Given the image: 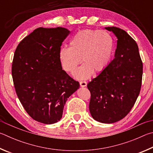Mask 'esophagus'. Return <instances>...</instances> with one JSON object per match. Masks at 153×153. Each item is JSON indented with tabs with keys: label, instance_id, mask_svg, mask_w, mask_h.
<instances>
[{
	"label": "esophagus",
	"instance_id": "1",
	"mask_svg": "<svg viewBox=\"0 0 153 153\" xmlns=\"http://www.w3.org/2000/svg\"><path fill=\"white\" fill-rule=\"evenodd\" d=\"M80 85H81V87H86L87 86V82L81 81V82H80Z\"/></svg>",
	"mask_w": 153,
	"mask_h": 153
}]
</instances>
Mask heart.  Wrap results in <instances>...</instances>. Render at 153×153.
<instances>
[{
	"instance_id": "heart-1",
	"label": "heart",
	"mask_w": 153,
	"mask_h": 153,
	"mask_svg": "<svg viewBox=\"0 0 153 153\" xmlns=\"http://www.w3.org/2000/svg\"><path fill=\"white\" fill-rule=\"evenodd\" d=\"M113 50L114 40L108 32L85 29L74 35L70 41L69 48H62L59 59L64 71L73 73L82 58L84 64L77 69L74 76L84 80L93 72L100 73L106 68Z\"/></svg>"
}]
</instances>
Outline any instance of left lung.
<instances>
[{
	"label": "left lung",
	"instance_id": "obj_1",
	"mask_svg": "<svg viewBox=\"0 0 153 153\" xmlns=\"http://www.w3.org/2000/svg\"><path fill=\"white\" fill-rule=\"evenodd\" d=\"M105 29L117 37L114 58L87 84L91 92L89 111L93 118L105 124L120 121L129 113L140 93L142 62L136 42L116 27Z\"/></svg>",
	"mask_w": 153,
	"mask_h": 153
}]
</instances>
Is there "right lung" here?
Segmentation results:
<instances>
[{"instance_id": "1", "label": "right lung", "mask_w": 153, "mask_h": 153, "mask_svg": "<svg viewBox=\"0 0 153 153\" xmlns=\"http://www.w3.org/2000/svg\"><path fill=\"white\" fill-rule=\"evenodd\" d=\"M68 29L39 27L25 37L14 53L12 76L19 100L29 116L52 124L62 117L68 98L79 89L62 70L59 52Z\"/></svg>"}]
</instances>
